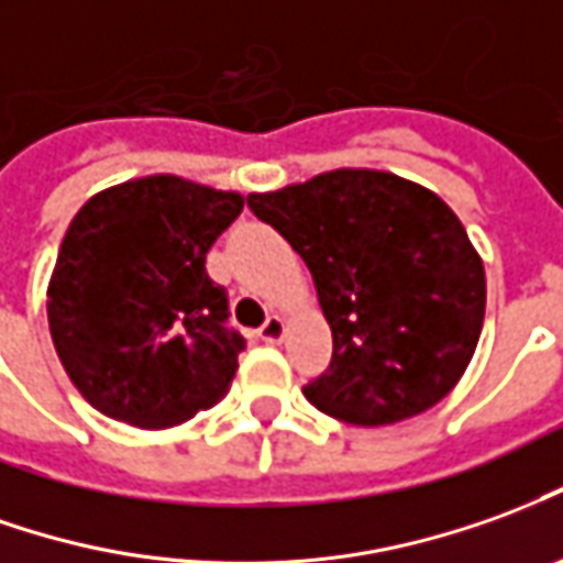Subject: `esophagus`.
I'll use <instances>...</instances> for the list:
<instances>
[{
	"label": "esophagus",
	"mask_w": 563,
	"mask_h": 563,
	"mask_svg": "<svg viewBox=\"0 0 563 563\" xmlns=\"http://www.w3.org/2000/svg\"><path fill=\"white\" fill-rule=\"evenodd\" d=\"M283 332H286V322H283L280 317H268L265 325L258 329V338H262L265 344H280Z\"/></svg>",
	"instance_id": "34e87169"
}]
</instances>
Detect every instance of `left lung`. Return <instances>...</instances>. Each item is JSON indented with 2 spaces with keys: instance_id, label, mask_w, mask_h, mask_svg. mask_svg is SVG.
Returning <instances> with one entry per match:
<instances>
[{
  "instance_id": "obj_1",
  "label": "left lung",
  "mask_w": 563,
  "mask_h": 563,
  "mask_svg": "<svg viewBox=\"0 0 563 563\" xmlns=\"http://www.w3.org/2000/svg\"><path fill=\"white\" fill-rule=\"evenodd\" d=\"M246 207L305 258L332 325L310 402L384 427L445 399L485 322V268L445 200L393 173L332 170Z\"/></svg>"
}]
</instances>
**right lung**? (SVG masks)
<instances>
[{
  "label": "right lung",
  "instance_id": "1",
  "mask_svg": "<svg viewBox=\"0 0 563 563\" xmlns=\"http://www.w3.org/2000/svg\"><path fill=\"white\" fill-rule=\"evenodd\" d=\"M234 191L145 176L90 198L60 243L48 325L66 375L106 418L161 430L216 405L246 341L207 253Z\"/></svg>",
  "mask_w": 563,
  "mask_h": 563
}]
</instances>
